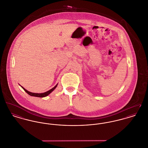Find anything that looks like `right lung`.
<instances>
[{
  "label": "right lung",
  "mask_w": 148,
  "mask_h": 148,
  "mask_svg": "<svg viewBox=\"0 0 148 148\" xmlns=\"http://www.w3.org/2000/svg\"><path fill=\"white\" fill-rule=\"evenodd\" d=\"M57 84L53 88H52V89H51L50 90H49V91H47L46 92H44V93H33V92H29V91H27V90H26V89H25L23 87V86H20L22 88H23V90L25 91L27 94H29V95H30V96H35V97H46V96H47L48 95H49L52 91H53L56 87H57Z\"/></svg>",
  "instance_id": "1"
}]
</instances>
